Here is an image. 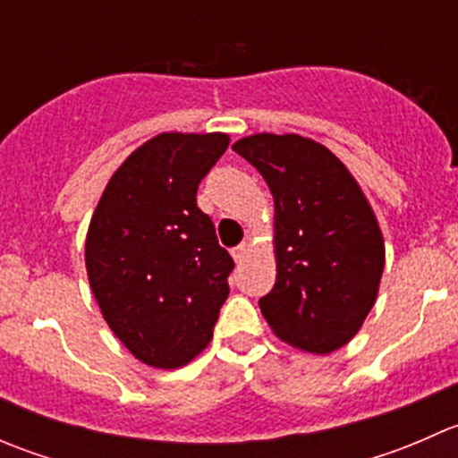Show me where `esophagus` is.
<instances>
[{
	"label": "esophagus",
	"mask_w": 458,
	"mask_h": 458,
	"mask_svg": "<svg viewBox=\"0 0 458 458\" xmlns=\"http://www.w3.org/2000/svg\"><path fill=\"white\" fill-rule=\"evenodd\" d=\"M246 255H248V243L246 242L239 243V246L233 250V257H234V261H237V263H242L243 259H246Z\"/></svg>",
	"instance_id": "esophagus-1"
}]
</instances>
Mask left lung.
<instances>
[{"label":"left lung","mask_w":458,"mask_h":458,"mask_svg":"<svg viewBox=\"0 0 458 458\" xmlns=\"http://www.w3.org/2000/svg\"><path fill=\"white\" fill-rule=\"evenodd\" d=\"M234 152L275 199V288L261 315L293 348L330 354L348 344L377 301L386 246L357 179L326 146L301 135L243 137Z\"/></svg>","instance_id":"left-lung-1"}]
</instances>
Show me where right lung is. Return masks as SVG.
<instances>
[{
    "label": "right lung",
    "mask_w": 458,
    "mask_h": 458,
    "mask_svg": "<svg viewBox=\"0 0 458 458\" xmlns=\"http://www.w3.org/2000/svg\"><path fill=\"white\" fill-rule=\"evenodd\" d=\"M224 132H161L110 177L86 234V270L117 339L174 370L210 344L234 261L197 188L228 148Z\"/></svg>",
    "instance_id": "1"
}]
</instances>
